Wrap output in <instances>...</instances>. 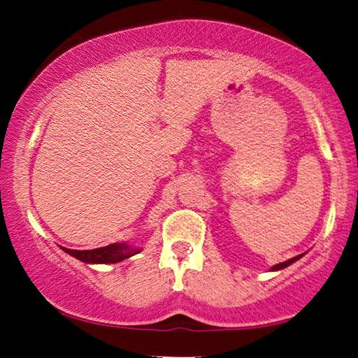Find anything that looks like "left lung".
Returning <instances> with one entry per match:
<instances>
[{
  "label": "left lung",
  "instance_id": "obj_1",
  "mask_svg": "<svg viewBox=\"0 0 358 358\" xmlns=\"http://www.w3.org/2000/svg\"><path fill=\"white\" fill-rule=\"evenodd\" d=\"M303 255H299V256H296V258H292V259H287V261H285V262H280V264H277V266H273L271 271H281V268H285V267H287V266H291L292 262H296L297 259H300L302 258Z\"/></svg>",
  "mask_w": 358,
  "mask_h": 358
}]
</instances>
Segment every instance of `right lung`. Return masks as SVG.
<instances>
[{"label": "right lung", "instance_id": "obj_1", "mask_svg": "<svg viewBox=\"0 0 358 358\" xmlns=\"http://www.w3.org/2000/svg\"><path fill=\"white\" fill-rule=\"evenodd\" d=\"M61 248L66 253L73 256V258L86 262V264H115V262H121L141 252V248H131L129 243L117 242L96 250H69L64 247Z\"/></svg>", "mask_w": 358, "mask_h": 358}]
</instances>
